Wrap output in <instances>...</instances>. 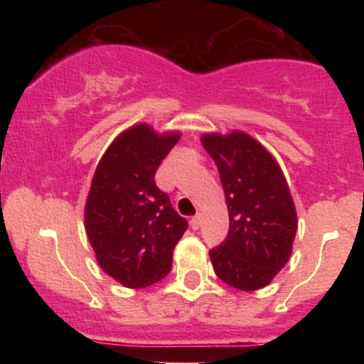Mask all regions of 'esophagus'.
Returning a JSON list of instances; mask_svg holds the SVG:
<instances>
[{"label": "esophagus", "instance_id": "obj_1", "mask_svg": "<svg viewBox=\"0 0 364 364\" xmlns=\"http://www.w3.org/2000/svg\"><path fill=\"white\" fill-rule=\"evenodd\" d=\"M190 224H191V228H193V229H198L200 224H202V217H200L198 214H196L195 217H191Z\"/></svg>", "mask_w": 364, "mask_h": 364}]
</instances>
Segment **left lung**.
I'll return each mask as SVG.
<instances>
[{
    "label": "left lung",
    "mask_w": 364,
    "mask_h": 364,
    "mask_svg": "<svg viewBox=\"0 0 364 364\" xmlns=\"http://www.w3.org/2000/svg\"><path fill=\"white\" fill-rule=\"evenodd\" d=\"M214 159L229 212L225 240L212 248L217 277L241 291H257L291 257L298 219L292 196L275 159L252 136L203 135Z\"/></svg>",
    "instance_id": "obj_1"
}]
</instances>
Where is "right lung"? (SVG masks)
<instances>
[{"instance_id": "obj_1", "label": "right lung", "mask_w": 364, "mask_h": 364, "mask_svg": "<svg viewBox=\"0 0 364 364\" xmlns=\"http://www.w3.org/2000/svg\"><path fill=\"white\" fill-rule=\"evenodd\" d=\"M178 140L179 133L157 135L136 124L112 141L92 179L87 236L104 272L133 289L169 274L173 250L188 228L154 179Z\"/></svg>"}]
</instances>
